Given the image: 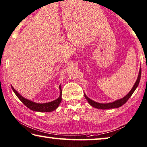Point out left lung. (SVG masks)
Instances as JSON below:
<instances>
[{
	"label": "left lung",
	"instance_id": "left-lung-1",
	"mask_svg": "<svg viewBox=\"0 0 147 147\" xmlns=\"http://www.w3.org/2000/svg\"><path fill=\"white\" fill-rule=\"evenodd\" d=\"M141 67L140 68L139 70V76H138V78L137 81H136L135 85L133 87V88L131 89V90L130 91L128 94H127L126 96H125L123 98L120 99L119 100H117V101L112 102V103H97L93 100H91L86 96V95L84 93V96L86 97V99L88 101V103L90 104V105L92 106L93 107L97 108V109H113V108H118L122 106L123 104H125L126 102L128 101V99L130 98L131 96L133 94L134 91L136 89V88H137L138 86H139V84L140 82V80H141Z\"/></svg>",
	"mask_w": 147,
	"mask_h": 147
}]
</instances>
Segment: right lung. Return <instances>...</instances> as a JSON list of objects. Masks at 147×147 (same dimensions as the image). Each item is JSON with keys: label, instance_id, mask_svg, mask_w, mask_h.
<instances>
[{"label": "right lung", "instance_id": "right-lung-1", "mask_svg": "<svg viewBox=\"0 0 147 147\" xmlns=\"http://www.w3.org/2000/svg\"><path fill=\"white\" fill-rule=\"evenodd\" d=\"M12 89L13 91L15 93L16 95L18 97V98L28 108H29L30 109L35 111H40V112H51L52 111H54L56 109V108L58 107L59 103L61 101V86H59V89H60V95L58 99L54 100V101L49 102V103H37L35 102H33L30 101V100L26 99L24 98V97L21 96L19 93L13 88V87L12 86Z\"/></svg>", "mask_w": 147, "mask_h": 147}]
</instances>
